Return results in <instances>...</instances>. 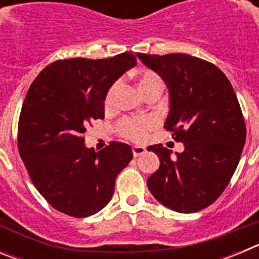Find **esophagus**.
Returning <instances> with one entry per match:
<instances>
[{
	"mask_svg": "<svg viewBox=\"0 0 259 259\" xmlns=\"http://www.w3.org/2000/svg\"><path fill=\"white\" fill-rule=\"evenodd\" d=\"M146 150L144 146H134V148H132V153H134L135 157H139V155L144 154Z\"/></svg>",
	"mask_w": 259,
	"mask_h": 259,
	"instance_id": "obj_1",
	"label": "esophagus"
}]
</instances>
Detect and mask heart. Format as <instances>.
I'll use <instances>...</instances> for the list:
<instances>
[{
    "instance_id": "obj_1",
    "label": "heart",
    "mask_w": 259,
    "mask_h": 259,
    "mask_svg": "<svg viewBox=\"0 0 259 259\" xmlns=\"http://www.w3.org/2000/svg\"><path fill=\"white\" fill-rule=\"evenodd\" d=\"M139 87H140L141 92L144 95H146L148 92L153 91L155 88H162V79L161 76L154 72V71L145 70L143 71L139 76ZM119 89V83L114 84L111 88L109 89V92L106 95V102L107 106L113 105L115 101L116 93H118ZM152 125V123L148 122V120H141V119H125L123 120L120 127H122V131L124 134V136H127L128 139L135 141H143L146 137V131L148 128Z\"/></svg>"
}]
</instances>
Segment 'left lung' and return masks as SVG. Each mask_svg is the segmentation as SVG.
<instances>
[{"label":"left lung","mask_w":259,"mask_h":259,"mask_svg":"<svg viewBox=\"0 0 259 259\" xmlns=\"http://www.w3.org/2000/svg\"><path fill=\"white\" fill-rule=\"evenodd\" d=\"M170 92L164 128L184 152L152 145L159 168L148 178L158 202L178 212H196L223 193L239 164L246 139L245 120L227 76L212 63L182 53L166 56L137 53Z\"/></svg>","instance_id":"left-lung-1"}]
</instances>
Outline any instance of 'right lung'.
<instances>
[{
    "mask_svg": "<svg viewBox=\"0 0 259 259\" xmlns=\"http://www.w3.org/2000/svg\"><path fill=\"white\" fill-rule=\"evenodd\" d=\"M136 66L132 53L106 59L53 62L29 87L18 123V149L32 183L53 207L75 218L104 209L131 146L113 141L95 152L84 134L104 119L110 87Z\"/></svg>",
    "mask_w": 259,
    "mask_h": 259,
    "instance_id": "add662e5",
    "label": "right lung"
}]
</instances>
